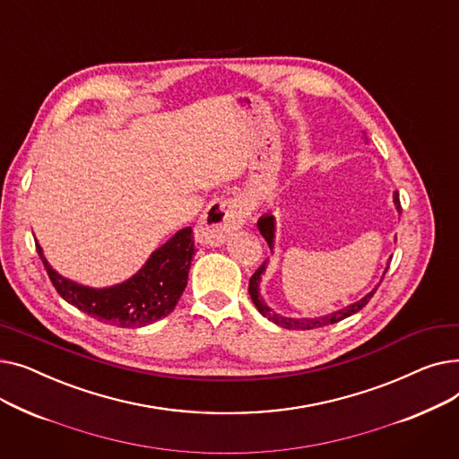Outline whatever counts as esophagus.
I'll return each mask as SVG.
<instances>
[{"mask_svg": "<svg viewBox=\"0 0 459 459\" xmlns=\"http://www.w3.org/2000/svg\"><path fill=\"white\" fill-rule=\"evenodd\" d=\"M244 221L246 208L242 201L232 197L213 199L201 215L195 227V238L204 246H220L230 232L242 227Z\"/></svg>", "mask_w": 459, "mask_h": 459, "instance_id": "1", "label": "esophagus"}]
</instances>
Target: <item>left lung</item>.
<instances>
[{
	"label": "left lung",
	"instance_id": "left-lung-1",
	"mask_svg": "<svg viewBox=\"0 0 459 459\" xmlns=\"http://www.w3.org/2000/svg\"><path fill=\"white\" fill-rule=\"evenodd\" d=\"M394 204H396L398 210L402 208V206H400V199H398V191L394 193ZM258 230H260V234H262L264 238H266L268 246L272 247V244H273V232H275V221H273V217H272V215L260 217V220H258ZM264 270H266V262H262V266H260V268L253 273V277L249 279V296H251L255 307L258 308V312H260L262 316H266L270 322H273V324H277V325H281V327H284V329H316V327H325V325L341 322V320H344V318L355 315V312H359L360 308H363V307L370 301V298L374 296V292L377 290V288H374V290H372L368 296H365L363 299H359L357 303H353V305H350V307H346V308L334 310V312H331V315H327V316H320V318H301V320L284 318V316H279V315H275V312H272V308H270L266 303H264V301L260 299V296H258V282H260V277H262ZM383 277H385V275H383Z\"/></svg>",
	"mask_w": 459,
	"mask_h": 459
}]
</instances>
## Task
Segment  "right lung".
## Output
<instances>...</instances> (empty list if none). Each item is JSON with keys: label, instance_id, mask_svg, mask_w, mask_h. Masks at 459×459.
<instances>
[{"label": "right lung", "instance_id": "1", "mask_svg": "<svg viewBox=\"0 0 459 459\" xmlns=\"http://www.w3.org/2000/svg\"><path fill=\"white\" fill-rule=\"evenodd\" d=\"M37 253L48 277L65 301L99 322L117 327H143L167 316L177 307L187 284L195 244L191 227H186L156 249L137 275L102 290L61 277L46 262L39 244Z\"/></svg>", "mask_w": 459, "mask_h": 459}]
</instances>
